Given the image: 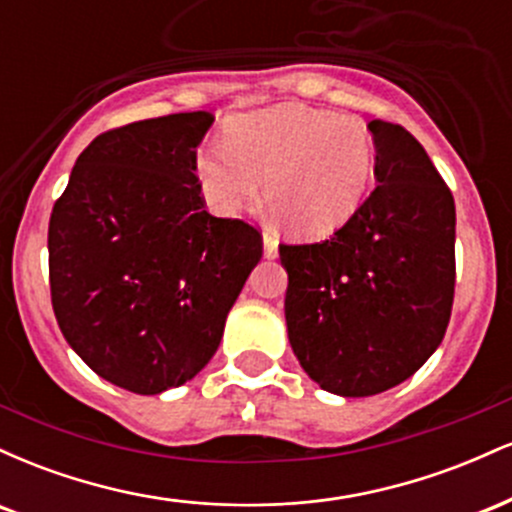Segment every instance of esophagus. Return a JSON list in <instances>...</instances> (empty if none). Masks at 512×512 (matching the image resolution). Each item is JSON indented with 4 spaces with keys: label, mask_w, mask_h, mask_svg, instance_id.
Segmentation results:
<instances>
[{
    "label": "esophagus",
    "mask_w": 512,
    "mask_h": 512,
    "mask_svg": "<svg viewBox=\"0 0 512 512\" xmlns=\"http://www.w3.org/2000/svg\"><path fill=\"white\" fill-rule=\"evenodd\" d=\"M262 245H264V257H269V260H272V257H276V252H279V240H276L272 233L264 231Z\"/></svg>",
    "instance_id": "esophagus-1"
}]
</instances>
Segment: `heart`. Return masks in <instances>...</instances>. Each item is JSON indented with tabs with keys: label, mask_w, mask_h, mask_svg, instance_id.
<instances>
[{
	"label": "heart",
	"mask_w": 512,
	"mask_h": 512,
	"mask_svg": "<svg viewBox=\"0 0 512 512\" xmlns=\"http://www.w3.org/2000/svg\"><path fill=\"white\" fill-rule=\"evenodd\" d=\"M195 173L219 214L248 209L264 180L267 202L291 231L322 238L361 207L375 173V144L358 117L274 105L233 117L226 142L199 149Z\"/></svg>",
	"instance_id": "heart-1"
}]
</instances>
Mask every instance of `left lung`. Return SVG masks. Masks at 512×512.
I'll return each instance as SVG.
<instances>
[{"instance_id":"obj_1","label":"left lung","mask_w":512,"mask_h":512,"mask_svg":"<svg viewBox=\"0 0 512 512\" xmlns=\"http://www.w3.org/2000/svg\"><path fill=\"white\" fill-rule=\"evenodd\" d=\"M378 187L330 240L279 245L293 354L322 390L370 397L443 342L455 296V199L424 146L373 120Z\"/></svg>"}]
</instances>
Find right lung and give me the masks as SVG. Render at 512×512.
I'll return each mask as SVG.
<instances>
[{
  "mask_svg": "<svg viewBox=\"0 0 512 512\" xmlns=\"http://www.w3.org/2000/svg\"><path fill=\"white\" fill-rule=\"evenodd\" d=\"M214 115L175 113L98 134L48 228L57 325L93 373L158 395L209 363L262 257V236L207 211L195 161Z\"/></svg>",
  "mask_w": 512,
  "mask_h": 512,
  "instance_id": "right-lung-1",
  "label": "right lung"
}]
</instances>
